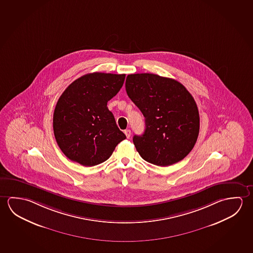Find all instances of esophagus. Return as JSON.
<instances>
[{
	"label": "esophagus",
	"mask_w": 253,
	"mask_h": 253,
	"mask_svg": "<svg viewBox=\"0 0 253 253\" xmlns=\"http://www.w3.org/2000/svg\"><path fill=\"white\" fill-rule=\"evenodd\" d=\"M125 134L126 135L127 138H129V137H130V135H131V131H130L129 129H125Z\"/></svg>",
	"instance_id": "obj_1"
}]
</instances>
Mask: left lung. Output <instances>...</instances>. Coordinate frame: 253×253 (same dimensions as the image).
Masks as SVG:
<instances>
[{"label": "left lung", "instance_id": "obj_1", "mask_svg": "<svg viewBox=\"0 0 253 253\" xmlns=\"http://www.w3.org/2000/svg\"><path fill=\"white\" fill-rule=\"evenodd\" d=\"M125 88L145 118V132L133 137L141 157L162 167L186 157L199 132V109L186 88L151 73L128 75Z\"/></svg>", "mask_w": 253, "mask_h": 253}]
</instances>
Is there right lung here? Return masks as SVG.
Listing matches in <instances>:
<instances>
[{"mask_svg": "<svg viewBox=\"0 0 253 253\" xmlns=\"http://www.w3.org/2000/svg\"><path fill=\"white\" fill-rule=\"evenodd\" d=\"M125 79V74L84 75L72 82L59 98L53 118L54 137L72 162L85 167L100 164L126 138L107 107Z\"/></svg>", "mask_w": 253, "mask_h": 253, "instance_id": "obj_1", "label": "right lung"}]
</instances>
